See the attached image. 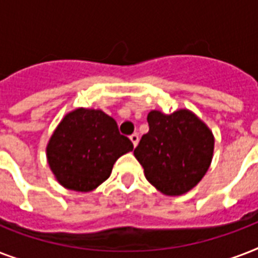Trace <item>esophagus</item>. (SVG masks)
Masks as SVG:
<instances>
[{
  "label": "esophagus",
  "instance_id": "esophagus-1",
  "mask_svg": "<svg viewBox=\"0 0 258 258\" xmlns=\"http://www.w3.org/2000/svg\"><path fill=\"white\" fill-rule=\"evenodd\" d=\"M130 139H131V142H133L134 146H137L138 142H139V135H138V134H133V135L130 137Z\"/></svg>",
  "mask_w": 258,
  "mask_h": 258
}]
</instances>
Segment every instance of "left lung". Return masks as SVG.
<instances>
[{
    "label": "left lung",
    "mask_w": 258,
    "mask_h": 258,
    "mask_svg": "<svg viewBox=\"0 0 258 258\" xmlns=\"http://www.w3.org/2000/svg\"><path fill=\"white\" fill-rule=\"evenodd\" d=\"M147 121L149 133L134 150L147 180L166 196L191 190L212 163V131L187 109L171 115L151 111Z\"/></svg>",
    "instance_id": "8db88e82"
}]
</instances>
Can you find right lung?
<instances>
[{"label": "right lung", "mask_w": 258, "mask_h": 258, "mask_svg": "<svg viewBox=\"0 0 258 258\" xmlns=\"http://www.w3.org/2000/svg\"><path fill=\"white\" fill-rule=\"evenodd\" d=\"M134 145L116 121L100 109L70 112L50 138L46 157L57 180L70 190L91 191L103 183L113 163Z\"/></svg>", "instance_id": "right-lung-1"}]
</instances>
